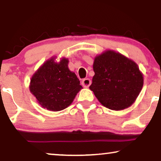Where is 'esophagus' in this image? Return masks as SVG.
Listing matches in <instances>:
<instances>
[{
  "label": "esophagus",
  "mask_w": 161,
  "mask_h": 161,
  "mask_svg": "<svg viewBox=\"0 0 161 161\" xmlns=\"http://www.w3.org/2000/svg\"><path fill=\"white\" fill-rule=\"evenodd\" d=\"M91 84V80L89 78H84L82 80V86L85 88H88Z\"/></svg>",
  "instance_id": "obj_1"
}]
</instances>
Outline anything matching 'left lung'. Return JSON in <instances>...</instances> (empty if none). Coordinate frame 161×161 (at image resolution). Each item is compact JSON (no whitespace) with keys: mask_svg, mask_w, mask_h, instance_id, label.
<instances>
[{"mask_svg":"<svg viewBox=\"0 0 161 161\" xmlns=\"http://www.w3.org/2000/svg\"><path fill=\"white\" fill-rule=\"evenodd\" d=\"M94 75L89 89L108 108L130 106L142 91L144 78L134 61L111 50L94 58Z\"/></svg>","mask_w":161,"mask_h":161,"instance_id":"1","label":"left lung"}]
</instances>
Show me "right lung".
I'll return each instance as SVG.
<instances>
[{"mask_svg":"<svg viewBox=\"0 0 161 161\" xmlns=\"http://www.w3.org/2000/svg\"><path fill=\"white\" fill-rule=\"evenodd\" d=\"M82 89L76 75L68 68V60L59 63L53 59L46 61L33 75L30 91L45 108L59 111L72 103Z\"/></svg>","mask_w":161,"mask_h":161,"instance_id":"1","label":"right lung"}]
</instances>
